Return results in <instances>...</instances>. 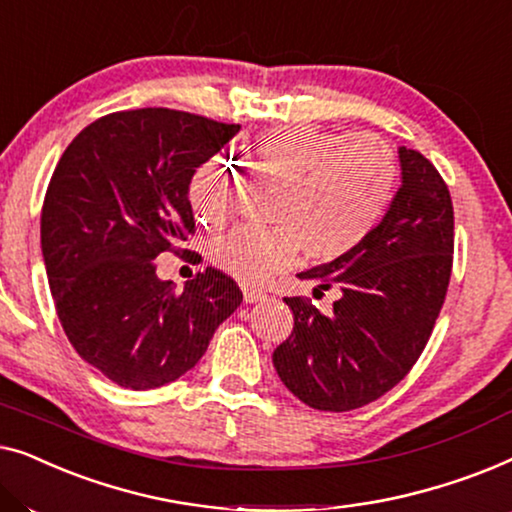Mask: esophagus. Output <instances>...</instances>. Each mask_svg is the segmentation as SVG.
Masks as SVG:
<instances>
[{
	"label": "esophagus",
	"instance_id": "1",
	"mask_svg": "<svg viewBox=\"0 0 512 512\" xmlns=\"http://www.w3.org/2000/svg\"><path fill=\"white\" fill-rule=\"evenodd\" d=\"M242 296H244V303H247V305H254V303H258V300H268V296H265L263 291L249 289V286L242 291Z\"/></svg>",
	"mask_w": 512,
	"mask_h": 512
}]
</instances>
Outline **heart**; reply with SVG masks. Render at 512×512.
<instances>
[{
    "instance_id": "obj_1",
    "label": "heart",
    "mask_w": 512,
    "mask_h": 512,
    "mask_svg": "<svg viewBox=\"0 0 512 512\" xmlns=\"http://www.w3.org/2000/svg\"><path fill=\"white\" fill-rule=\"evenodd\" d=\"M261 170L282 179L272 228L240 226L212 247V261L244 284H263L298 263L300 249L314 263L347 256L370 235L391 200L394 156L384 144L314 125L265 130L254 144ZM188 202L209 228L230 212V170L214 156L195 167Z\"/></svg>"
}]
</instances>
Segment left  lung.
Instances as JSON below:
<instances>
[{"mask_svg": "<svg viewBox=\"0 0 512 512\" xmlns=\"http://www.w3.org/2000/svg\"><path fill=\"white\" fill-rule=\"evenodd\" d=\"M401 186L347 256L298 272L314 293L338 286L331 314L284 298L293 331L272 354L286 389L314 410L347 412L408 375L443 307L454 254L452 198L436 167L398 146Z\"/></svg>", "mask_w": 512, "mask_h": 512, "instance_id": "8db88e82", "label": "left lung"}]
</instances>
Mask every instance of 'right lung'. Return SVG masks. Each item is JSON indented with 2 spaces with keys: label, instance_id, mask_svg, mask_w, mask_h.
I'll list each match as a JSON object with an SVG mask.
<instances>
[{
  "label": "right lung",
  "instance_id": "obj_1",
  "mask_svg": "<svg viewBox=\"0 0 512 512\" xmlns=\"http://www.w3.org/2000/svg\"><path fill=\"white\" fill-rule=\"evenodd\" d=\"M240 125L174 109L97 118L62 153L41 209L60 324L83 361L125 389H156L207 352L242 291L207 268L174 291L153 258L193 233L188 181Z\"/></svg>",
  "mask_w": 512,
  "mask_h": 512
}]
</instances>
